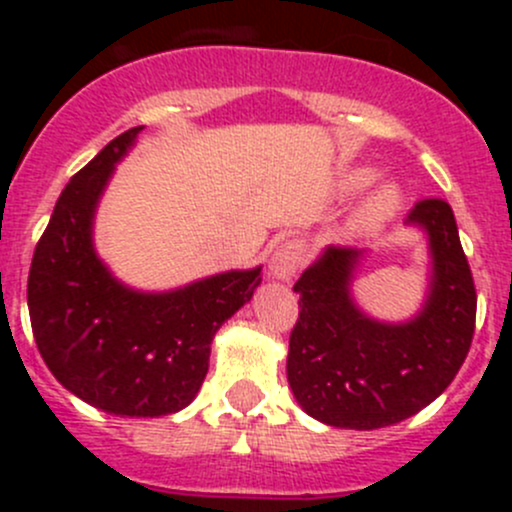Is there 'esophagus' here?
<instances>
[{
	"label": "esophagus",
	"instance_id": "obj_1",
	"mask_svg": "<svg viewBox=\"0 0 512 512\" xmlns=\"http://www.w3.org/2000/svg\"><path fill=\"white\" fill-rule=\"evenodd\" d=\"M302 265H304V245L299 240H287L272 252L270 272L275 280L287 282L297 275Z\"/></svg>",
	"mask_w": 512,
	"mask_h": 512
}]
</instances>
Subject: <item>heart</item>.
Segmentation results:
<instances>
[{
	"label": "heart",
	"instance_id": "1",
	"mask_svg": "<svg viewBox=\"0 0 512 512\" xmlns=\"http://www.w3.org/2000/svg\"><path fill=\"white\" fill-rule=\"evenodd\" d=\"M371 170H354L352 175L347 178V188L356 190V188H364L366 183H371ZM401 205V195L394 185H384V188L376 190L364 205H361L359 215H356V227L361 230H374V227H381L386 220H391L396 215Z\"/></svg>",
	"mask_w": 512,
	"mask_h": 512
}]
</instances>
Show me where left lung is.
Returning <instances> with one entry per match:
<instances>
[{"mask_svg":"<svg viewBox=\"0 0 512 512\" xmlns=\"http://www.w3.org/2000/svg\"><path fill=\"white\" fill-rule=\"evenodd\" d=\"M409 225L428 235L431 285L411 322L366 317L352 299L364 250L329 245L294 285L299 319L289 334L287 381L317 421L371 431L418 414L448 389L476 332V285L446 200L411 208Z\"/></svg>","mask_w":512,"mask_h":512,"instance_id":"obj_1","label":"left lung"}]
</instances>
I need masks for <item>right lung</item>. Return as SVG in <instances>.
Instances as JSON below:
<instances>
[{
  "label": "right lung",
  "instance_id": "right-lung-1",
  "mask_svg": "<svg viewBox=\"0 0 512 512\" xmlns=\"http://www.w3.org/2000/svg\"><path fill=\"white\" fill-rule=\"evenodd\" d=\"M143 128L113 138L61 190L36 242L27 302L41 359L64 389L116 416L185 409L208 374L215 332L250 302L260 270H232L173 292L121 285L94 250V213Z\"/></svg>",
  "mask_w": 512,
  "mask_h": 512
}]
</instances>
